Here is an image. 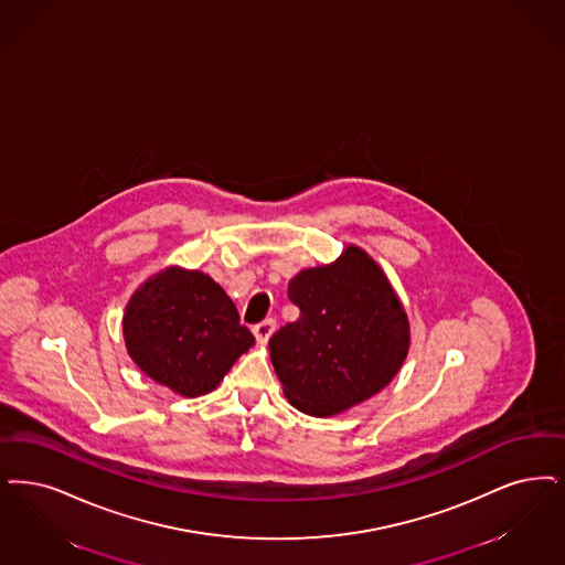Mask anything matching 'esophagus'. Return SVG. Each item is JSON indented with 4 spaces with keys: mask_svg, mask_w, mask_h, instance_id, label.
<instances>
[{
    "mask_svg": "<svg viewBox=\"0 0 565 565\" xmlns=\"http://www.w3.org/2000/svg\"><path fill=\"white\" fill-rule=\"evenodd\" d=\"M273 332H275V319H265L254 326V337L258 340V344H265L271 339Z\"/></svg>",
    "mask_w": 565,
    "mask_h": 565,
    "instance_id": "esophagus-1",
    "label": "esophagus"
}]
</instances>
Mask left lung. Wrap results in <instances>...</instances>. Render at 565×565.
I'll return each mask as SVG.
<instances>
[{"instance_id": "obj_1", "label": "left lung", "mask_w": 565, "mask_h": 565, "mask_svg": "<svg viewBox=\"0 0 565 565\" xmlns=\"http://www.w3.org/2000/svg\"><path fill=\"white\" fill-rule=\"evenodd\" d=\"M288 298L300 317L271 340L273 367L296 409L334 416L395 379L409 349V323L383 269L358 246L337 263L298 273Z\"/></svg>"}]
</instances>
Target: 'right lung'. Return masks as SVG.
I'll use <instances>...</instances> for the list:
<instances>
[{"label": "right lung", "instance_id": "right-lung-1", "mask_svg": "<svg viewBox=\"0 0 565 565\" xmlns=\"http://www.w3.org/2000/svg\"><path fill=\"white\" fill-rule=\"evenodd\" d=\"M136 365L184 397L214 391L254 344L225 290L202 271L168 267L149 277L124 313Z\"/></svg>", "mask_w": 565, "mask_h": 565}]
</instances>
